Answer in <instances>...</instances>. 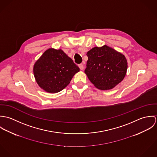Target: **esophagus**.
Masks as SVG:
<instances>
[{
	"label": "esophagus",
	"mask_w": 157,
	"mask_h": 157,
	"mask_svg": "<svg viewBox=\"0 0 157 157\" xmlns=\"http://www.w3.org/2000/svg\"><path fill=\"white\" fill-rule=\"evenodd\" d=\"M78 67H79L80 69L81 70H83V69H84V66H83V64H80V65H78Z\"/></svg>",
	"instance_id": "obj_1"
}]
</instances>
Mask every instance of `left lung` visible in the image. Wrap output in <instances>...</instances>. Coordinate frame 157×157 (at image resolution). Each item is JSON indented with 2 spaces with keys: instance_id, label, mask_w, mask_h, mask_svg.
Returning <instances> with one entry per match:
<instances>
[{
  "instance_id": "left-lung-1",
  "label": "left lung",
  "mask_w": 157,
  "mask_h": 157,
  "mask_svg": "<svg viewBox=\"0 0 157 157\" xmlns=\"http://www.w3.org/2000/svg\"><path fill=\"white\" fill-rule=\"evenodd\" d=\"M86 55L88 60L85 72L97 88L111 90L124 78L128 63L121 53L104 45L92 48Z\"/></svg>"
}]
</instances>
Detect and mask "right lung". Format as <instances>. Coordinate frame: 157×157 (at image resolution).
I'll list each match as a JSON object with an SVG mask.
<instances>
[{"instance_id":"1","label":"right lung","mask_w":157,"mask_h":157,"mask_svg":"<svg viewBox=\"0 0 157 157\" xmlns=\"http://www.w3.org/2000/svg\"><path fill=\"white\" fill-rule=\"evenodd\" d=\"M79 71V67L62 49L54 48L45 51L33 68L37 84L49 93H57L65 88Z\"/></svg>"}]
</instances>
